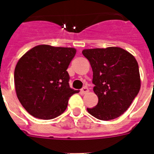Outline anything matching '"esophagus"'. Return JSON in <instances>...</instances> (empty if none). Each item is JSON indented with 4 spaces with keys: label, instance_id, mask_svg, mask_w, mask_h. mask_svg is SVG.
Returning a JSON list of instances; mask_svg holds the SVG:
<instances>
[{
    "label": "esophagus",
    "instance_id": "1",
    "mask_svg": "<svg viewBox=\"0 0 154 154\" xmlns=\"http://www.w3.org/2000/svg\"><path fill=\"white\" fill-rule=\"evenodd\" d=\"M80 92H81L82 94H85V93H87V92H89V89H88L86 86H84L83 88H82V89L80 90Z\"/></svg>",
    "mask_w": 154,
    "mask_h": 154
}]
</instances>
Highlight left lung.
I'll return each mask as SVG.
<instances>
[{
    "label": "left lung",
    "mask_w": 154,
    "mask_h": 154,
    "mask_svg": "<svg viewBox=\"0 0 154 154\" xmlns=\"http://www.w3.org/2000/svg\"><path fill=\"white\" fill-rule=\"evenodd\" d=\"M82 55L93 72L94 92L98 104L87 111L96 119L108 121L124 113L140 89V77L136 58L118 47L85 49Z\"/></svg>",
    "instance_id": "8db88e82"
}]
</instances>
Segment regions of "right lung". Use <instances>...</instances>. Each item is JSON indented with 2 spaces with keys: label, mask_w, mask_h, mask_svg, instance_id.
Returning a JSON list of instances; mask_svg holds the SVG:
<instances>
[{
  "label": "right lung",
  "mask_w": 154,
  "mask_h": 154,
  "mask_svg": "<svg viewBox=\"0 0 154 154\" xmlns=\"http://www.w3.org/2000/svg\"><path fill=\"white\" fill-rule=\"evenodd\" d=\"M76 53L73 48L42 45L21 57L14 69L16 93L27 112L35 117L51 119L65 112L77 91L69 86L67 72Z\"/></svg>",
  "instance_id": "right-lung-1"
}]
</instances>
